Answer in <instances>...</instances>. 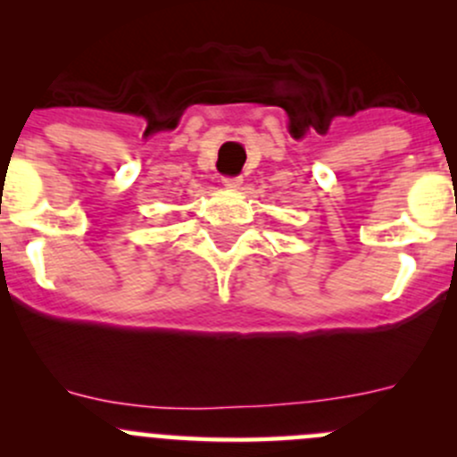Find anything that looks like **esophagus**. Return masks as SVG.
Returning a JSON list of instances; mask_svg holds the SVG:
<instances>
[{
    "instance_id": "1",
    "label": "esophagus",
    "mask_w": 457,
    "mask_h": 457,
    "mask_svg": "<svg viewBox=\"0 0 457 457\" xmlns=\"http://www.w3.org/2000/svg\"><path fill=\"white\" fill-rule=\"evenodd\" d=\"M241 183H243V177H223V186L232 187V190L241 187Z\"/></svg>"
}]
</instances>
